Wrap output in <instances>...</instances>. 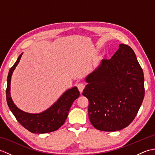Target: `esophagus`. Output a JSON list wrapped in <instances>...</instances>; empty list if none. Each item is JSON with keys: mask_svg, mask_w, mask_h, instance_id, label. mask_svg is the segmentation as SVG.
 I'll list each match as a JSON object with an SVG mask.
<instances>
[{"mask_svg": "<svg viewBox=\"0 0 155 155\" xmlns=\"http://www.w3.org/2000/svg\"><path fill=\"white\" fill-rule=\"evenodd\" d=\"M84 87H85V84L83 83H78L77 84V87L78 88V90H79V91L81 92V93L83 92V89L84 88Z\"/></svg>", "mask_w": 155, "mask_h": 155, "instance_id": "1", "label": "esophagus"}]
</instances>
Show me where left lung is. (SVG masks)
Here are the masks:
<instances>
[{
  "mask_svg": "<svg viewBox=\"0 0 155 155\" xmlns=\"http://www.w3.org/2000/svg\"><path fill=\"white\" fill-rule=\"evenodd\" d=\"M144 74L134 51L119 45L111 58L103 59L88 75L83 94L88 100V117L97 130L123 129L137 116L144 97Z\"/></svg>",
  "mask_w": 155,
  "mask_h": 155,
  "instance_id": "left-lung-1",
  "label": "left lung"
}]
</instances>
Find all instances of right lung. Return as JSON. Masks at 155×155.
Wrapping results in <instances>:
<instances>
[{
    "label": "right lung",
    "instance_id": "add662e5",
    "mask_svg": "<svg viewBox=\"0 0 155 155\" xmlns=\"http://www.w3.org/2000/svg\"><path fill=\"white\" fill-rule=\"evenodd\" d=\"M22 54V53L20 54L17 61L10 68L8 72L6 90L8 106L18 123L30 132L37 134L53 132L58 130L64 123L72 103L79 97V91L77 87L67 90L53 105L41 113H28L19 109L13 103L10 94V89L12 74L21 60Z\"/></svg>",
    "mask_w": 155,
    "mask_h": 155
}]
</instances>
